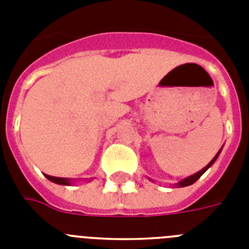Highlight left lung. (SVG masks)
I'll return each mask as SVG.
<instances>
[{
    "mask_svg": "<svg viewBox=\"0 0 249 249\" xmlns=\"http://www.w3.org/2000/svg\"><path fill=\"white\" fill-rule=\"evenodd\" d=\"M221 149H223V147L220 148V150H219L218 153L215 154L214 158H213V160H210V162H209V163L206 164V166L204 167V168H202V170H200L199 172L194 173V175H191V176L186 177V178L181 179V181H178V182H177V183H175V185H173V187H185V186H190V185H192V183H195L196 181H197V179H199L200 177H201L202 175H204V173H205L206 171H208L209 168H210V167L213 166V164H214L215 160H218V157H219V154H220ZM149 179H150V178H149ZM150 181H152V179H150Z\"/></svg>",
    "mask_w": 249,
    "mask_h": 249,
    "instance_id": "8db88e82",
    "label": "left lung"
}]
</instances>
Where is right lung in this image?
<instances>
[{
    "mask_svg": "<svg viewBox=\"0 0 249 249\" xmlns=\"http://www.w3.org/2000/svg\"><path fill=\"white\" fill-rule=\"evenodd\" d=\"M45 177H47L49 181H52V182L54 183H58V185H66V186H70L72 185L76 179L73 178H64V177H54V176H49V175H45ZM89 181H91V179H89Z\"/></svg>",
    "mask_w": 249,
    "mask_h": 249,
    "instance_id": "obj_1",
    "label": "right lung"
}]
</instances>
